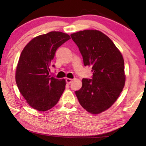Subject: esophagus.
<instances>
[{"label": "esophagus", "mask_w": 146, "mask_h": 146, "mask_svg": "<svg viewBox=\"0 0 146 146\" xmlns=\"http://www.w3.org/2000/svg\"><path fill=\"white\" fill-rule=\"evenodd\" d=\"M66 83L68 84H71L72 82V79L66 78Z\"/></svg>", "instance_id": "34e87169"}]
</instances>
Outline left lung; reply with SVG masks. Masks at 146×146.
<instances>
[{"mask_svg":"<svg viewBox=\"0 0 146 146\" xmlns=\"http://www.w3.org/2000/svg\"><path fill=\"white\" fill-rule=\"evenodd\" d=\"M84 65L92 67V78H83L75 92L80 104L91 113L106 110L116 101L125 84L124 61L113 42L100 31L86 30L72 34Z\"/></svg>","mask_w":146,"mask_h":146,"instance_id":"obj_1","label":"left lung"}]
</instances>
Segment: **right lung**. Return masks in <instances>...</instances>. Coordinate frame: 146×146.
<instances>
[{"label": "right lung", "mask_w": 146, "mask_h": 146, "mask_svg": "<svg viewBox=\"0 0 146 146\" xmlns=\"http://www.w3.org/2000/svg\"><path fill=\"white\" fill-rule=\"evenodd\" d=\"M70 39L67 34L50 32L35 38L22 51L16 71V82L27 103L38 111L54 106L65 89L64 79L50 74L56 50Z\"/></svg>", "instance_id": "add662e5"}]
</instances>
